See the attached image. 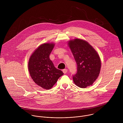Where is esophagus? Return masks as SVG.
I'll list each match as a JSON object with an SVG mask.
<instances>
[{"mask_svg": "<svg viewBox=\"0 0 123 123\" xmlns=\"http://www.w3.org/2000/svg\"><path fill=\"white\" fill-rule=\"evenodd\" d=\"M67 69H63V70H62V71H63V72L64 73V74H65V73H66L67 72Z\"/></svg>", "mask_w": 123, "mask_h": 123, "instance_id": "34e87169", "label": "esophagus"}]
</instances>
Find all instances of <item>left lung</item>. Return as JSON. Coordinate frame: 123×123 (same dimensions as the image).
<instances>
[{
  "mask_svg": "<svg viewBox=\"0 0 123 123\" xmlns=\"http://www.w3.org/2000/svg\"><path fill=\"white\" fill-rule=\"evenodd\" d=\"M68 45L77 64V72L73 76L74 83L81 88L92 85L100 71L101 63L98 53L87 42L82 39L70 40Z\"/></svg>",
  "mask_w": 123,
  "mask_h": 123,
  "instance_id": "8db88e82",
  "label": "left lung"
}]
</instances>
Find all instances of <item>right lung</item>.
Instances as JSON below:
<instances>
[{"instance_id": "obj_1", "label": "right lung", "mask_w": 123, "mask_h": 123, "mask_svg": "<svg viewBox=\"0 0 123 123\" xmlns=\"http://www.w3.org/2000/svg\"><path fill=\"white\" fill-rule=\"evenodd\" d=\"M53 43H45L40 45L30 57L28 70L30 75L37 85L49 89L63 75L62 70L56 69L49 56L53 50Z\"/></svg>"}]
</instances>
